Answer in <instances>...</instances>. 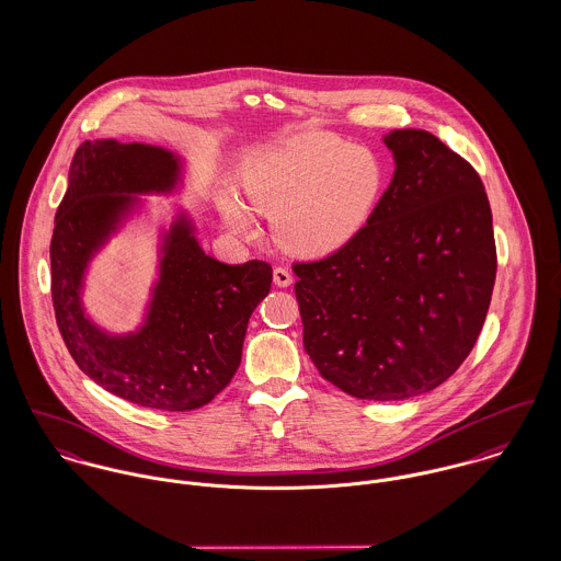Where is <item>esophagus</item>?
Instances as JSON below:
<instances>
[{"label": "esophagus", "mask_w": 561, "mask_h": 561, "mask_svg": "<svg viewBox=\"0 0 561 561\" xmlns=\"http://www.w3.org/2000/svg\"><path fill=\"white\" fill-rule=\"evenodd\" d=\"M291 272L287 267H274V283L278 287H289L291 285Z\"/></svg>", "instance_id": "34e87169"}]
</instances>
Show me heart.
Segmentation results:
<instances>
[{
	"mask_svg": "<svg viewBox=\"0 0 561 561\" xmlns=\"http://www.w3.org/2000/svg\"><path fill=\"white\" fill-rule=\"evenodd\" d=\"M241 185L252 207L274 218V236L287 252L321 256L369 222L387 190V168L367 147L302 134L252 161ZM220 209L240 233H254L236 198L222 196Z\"/></svg>",
	"mask_w": 561,
	"mask_h": 561,
	"instance_id": "b5f03b06",
	"label": "heart"
}]
</instances>
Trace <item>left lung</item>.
<instances>
[{
  "label": "left lung",
  "mask_w": 561,
  "mask_h": 561,
  "mask_svg": "<svg viewBox=\"0 0 561 561\" xmlns=\"http://www.w3.org/2000/svg\"><path fill=\"white\" fill-rule=\"evenodd\" d=\"M396 172L374 216L332 254L294 263L305 350L358 400L443 385L485 320L496 248L476 168L423 129L385 136Z\"/></svg>",
  "instance_id": "left-lung-1"
}]
</instances>
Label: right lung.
Returning a JSON list of instances; mask_svg holds the SVG:
<instances>
[{"label":"right lung","instance_id":"obj_1","mask_svg":"<svg viewBox=\"0 0 561 561\" xmlns=\"http://www.w3.org/2000/svg\"><path fill=\"white\" fill-rule=\"evenodd\" d=\"M179 179V158L160 147L81 142L49 254L56 321L81 371L116 398L183 412L209 403L236 376L248 320L270 294L272 265L216 261L181 214L163 238L160 280L142 328L107 334L81 305L85 267L134 209L136 194H168Z\"/></svg>","mask_w":561,"mask_h":561}]
</instances>
